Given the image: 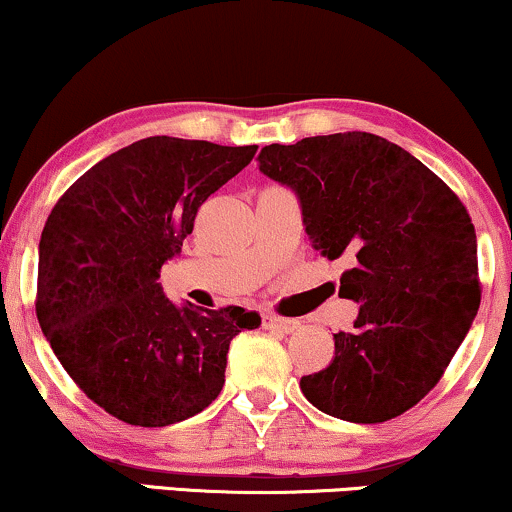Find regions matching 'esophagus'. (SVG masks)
<instances>
[{"label":"esophagus","mask_w":512,"mask_h":512,"mask_svg":"<svg viewBox=\"0 0 512 512\" xmlns=\"http://www.w3.org/2000/svg\"><path fill=\"white\" fill-rule=\"evenodd\" d=\"M263 327L266 330H275V332H282V334H292L299 330V320H292V318H280V315H263Z\"/></svg>","instance_id":"obj_1"}]
</instances>
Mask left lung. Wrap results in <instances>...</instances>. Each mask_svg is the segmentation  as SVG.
Listing matches in <instances>:
<instances>
[{
	"label": "left lung",
	"mask_w": 512,
	"mask_h": 512,
	"mask_svg": "<svg viewBox=\"0 0 512 512\" xmlns=\"http://www.w3.org/2000/svg\"><path fill=\"white\" fill-rule=\"evenodd\" d=\"M258 170L292 189L315 251L346 256L339 296L358 304L334 361L301 377L315 408L384 422L413 408L463 344L479 308L477 235L425 163L370 132L268 144Z\"/></svg>",
	"instance_id": "1"
}]
</instances>
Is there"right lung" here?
<instances>
[{
  "label": "right lung",
  "mask_w": 512,
  "mask_h": 512,
  "mask_svg": "<svg viewBox=\"0 0 512 512\" xmlns=\"http://www.w3.org/2000/svg\"><path fill=\"white\" fill-rule=\"evenodd\" d=\"M256 144L147 137L80 175L44 223L37 320L63 370L113 418L166 427L204 410L225 384L230 342L261 315L173 304L159 285L199 206Z\"/></svg>",
  "instance_id": "1"
}]
</instances>
